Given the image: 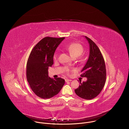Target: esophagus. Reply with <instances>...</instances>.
<instances>
[{
    "instance_id": "34e87169",
    "label": "esophagus",
    "mask_w": 129,
    "mask_h": 129,
    "mask_svg": "<svg viewBox=\"0 0 129 129\" xmlns=\"http://www.w3.org/2000/svg\"><path fill=\"white\" fill-rule=\"evenodd\" d=\"M72 80H69V79H65V82H71Z\"/></svg>"
}]
</instances>
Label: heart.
Here are the masks:
<instances>
[{
  "label": "heart",
  "instance_id": "1",
  "mask_svg": "<svg viewBox=\"0 0 129 129\" xmlns=\"http://www.w3.org/2000/svg\"><path fill=\"white\" fill-rule=\"evenodd\" d=\"M65 48L67 49L71 56L77 58L79 57L83 53L84 51L83 47L79 43H73L69 44L68 45L65 47ZM58 58L57 54H56L54 56V59L57 60ZM67 71H69V69H67Z\"/></svg>",
  "mask_w": 129,
  "mask_h": 129
}]
</instances>
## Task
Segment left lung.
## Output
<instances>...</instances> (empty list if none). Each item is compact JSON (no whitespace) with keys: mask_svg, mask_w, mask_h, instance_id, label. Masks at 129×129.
I'll return each mask as SVG.
<instances>
[{"mask_svg":"<svg viewBox=\"0 0 129 129\" xmlns=\"http://www.w3.org/2000/svg\"><path fill=\"white\" fill-rule=\"evenodd\" d=\"M85 38L89 44V56L81 70L82 77L87 80L83 82L79 88L75 90L79 97L85 100H91L96 97L105 86L106 80V69L102 54L96 44L86 36Z\"/></svg>","mask_w":129,"mask_h":129,"instance_id":"1","label":"left lung"}]
</instances>
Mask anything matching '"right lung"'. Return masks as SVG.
Listing matches in <instances>:
<instances>
[{"mask_svg":"<svg viewBox=\"0 0 129 129\" xmlns=\"http://www.w3.org/2000/svg\"><path fill=\"white\" fill-rule=\"evenodd\" d=\"M65 39L46 37L32 49L26 65V78L36 95L44 99H50L59 93L65 84L61 78L54 80L48 77V69L53 64L56 49Z\"/></svg>","mask_w":129,"mask_h":129,"instance_id":"right-lung-1","label":"right lung"}]
</instances>
